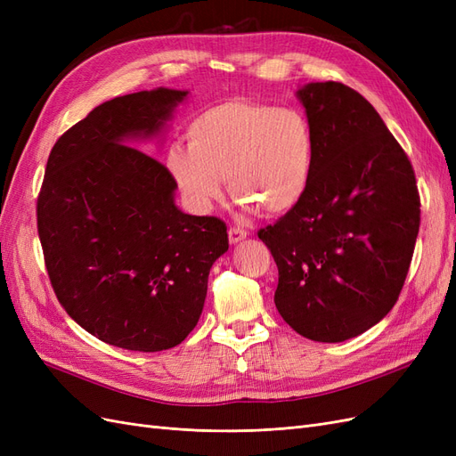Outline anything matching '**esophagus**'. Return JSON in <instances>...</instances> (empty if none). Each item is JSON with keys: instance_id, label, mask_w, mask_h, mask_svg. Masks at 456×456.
Returning a JSON list of instances; mask_svg holds the SVG:
<instances>
[{"instance_id": "1", "label": "esophagus", "mask_w": 456, "mask_h": 456, "mask_svg": "<svg viewBox=\"0 0 456 456\" xmlns=\"http://www.w3.org/2000/svg\"><path fill=\"white\" fill-rule=\"evenodd\" d=\"M245 238H247V232H245L243 228H240V226H232V228L228 230V240H230L232 245H236V243L243 241Z\"/></svg>"}]
</instances>
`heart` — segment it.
Returning <instances> with one entry per match:
<instances>
[{
    "instance_id": "heart-1",
    "label": "heart",
    "mask_w": 456,
    "mask_h": 456,
    "mask_svg": "<svg viewBox=\"0 0 456 456\" xmlns=\"http://www.w3.org/2000/svg\"><path fill=\"white\" fill-rule=\"evenodd\" d=\"M186 136L188 146L173 142L165 163L191 211H213L224 176L243 209L281 215L305 198L315 142L298 110L226 101L191 119Z\"/></svg>"
}]
</instances>
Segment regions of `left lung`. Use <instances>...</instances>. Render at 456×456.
<instances>
[{"instance_id": "8db88e82", "label": "left lung", "mask_w": 456, "mask_h": 456, "mask_svg": "<svg viewBox=\"0 0 456 456\" xmlns=\"http://www.w3.org/2000/svg\"><path fill=\"white\" fill-rule=\"evenodd\" d=\"M315 154L305 198L258 238L278 265L273 302L298 335L344 342L402 293L420 224L415 173L363 96L337 81L297 89Z\"/></svg>"}]
</instances>
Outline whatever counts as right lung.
<instances>
[{
	"instance_id": "right-lung-1",
	"label": "right lung",
	"mask_w": 456,
	"mask_h": 456,
	"mask_svg": "<svg viewBox=\"0 0 456 456\" xmlns=\"http://www.w3.org/2000/svg\"><path fill=\"white\" fill-rule=\"evenodd\" d=\"M188 94L158 87L96 106L53 146L37 198L59 302L123 350L181 344L203 312L211 266L228 251L223 220L178 209L167 167L139 150L163 141Z\"/></svg>"
}]
</instances>
